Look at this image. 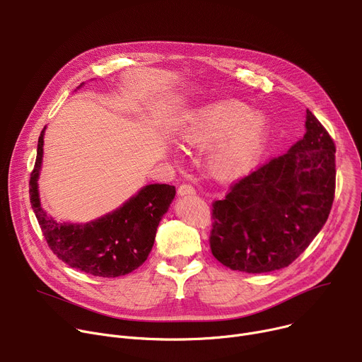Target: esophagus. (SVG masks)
Returning <instances> with one entry per match:
<instances>
[{
    "mask_svg": "<svg viewBox=\"0 0 362 362\" xmlns=\"http://www.w3.org/2000/svg\"><path fill=\"white\" fill-rule=\"evenodd\" d=\"M194 193H196V190L190 185H180L177 189V194L180 196V198H183V196H192Z\"/></svg>",
    "mask_w": 362,
    "mask_h": 362,
    "instance_id": "obj_1",
    "label": "esophagus"
}]
</instances>
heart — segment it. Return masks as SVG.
<instances>
[{"mask_svg":"<svg viewBox=\"0 0 362 362\" xmlns=\"http://www.w3.org/2000/svg\"><path fill=\"white\" fill-rule=\"evenodd\" d=\"M185 148L205 150L206 169L218 182H234L257 163L269 139V121L240 101H221L192 112L177 129Z\"/></svg>","mask_w":362,"mask_h":362,"instance_id":"obj_1","label":"heart"}]
</instances>
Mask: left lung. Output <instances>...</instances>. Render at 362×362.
Instances as JSON below:
<instances>
[{"label":"left lung","instance_id":"1","mask_svg":"<svg viewBox=\"0 0 362 362\" xmlns=\"http://www.w3.org/2000/svg\"><path fill=\"white\" fill-rule=\"evenodd\" d=\"M306 134L212 206L211 250L231 270L287 267L319 234L335 194V144L306 110Z\"/></svg>","mask_w":362,"mask_h":362}]
</instances>
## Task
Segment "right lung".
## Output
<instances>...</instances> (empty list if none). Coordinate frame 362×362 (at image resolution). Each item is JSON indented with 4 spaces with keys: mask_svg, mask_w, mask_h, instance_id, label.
I'll list each match as a JSON object with an SVG mask.
<instances>
[{
    "mask_svg": "<svg viewBox=\"0 0 362 362\" xmlns=\"http://www.w3.org/2000/svg\"><path fill=\"white\" fill-rule=\"evenodd\" d=\"M45 131L46 127L30 177V202L50 250L72 269L92 276L119 277L134 272L153 248L157 226L175 199V186L147 185L100 218L85 223L59 222L45 211L39 196Z\"/></svg>",
    "mask_w": 362,
    "mask_h": 362,
    "instance_id": "right-lung-1",
    "label": "right lung"
}]
</instances>
